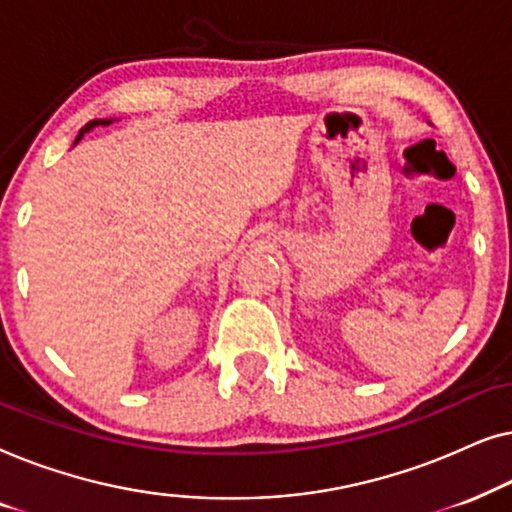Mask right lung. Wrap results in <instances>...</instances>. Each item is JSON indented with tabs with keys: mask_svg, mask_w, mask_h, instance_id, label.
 Returning <instances> with one entry per match:
<instances>
[{
	"mask_svg": "<svg viewBox=\"0 0 512 512\" xmlns=\"http://www.w3.org/2000/svg\"><path fill=\"white\" fill-rule=\"evenodd\" d=\"M109 123H114L111 121V118H107V121H104V118H95V121H90V123H86V128H81V132H79V137H76V142H79V139L86 135V132H90L93 128H97V125H109Z\"/></svg>",
	"mask_w": 512,
	"mask_h": 512,
	"instance_id": "add662e5",
	"label": "right lung"
}]
</instances>
